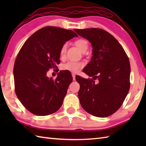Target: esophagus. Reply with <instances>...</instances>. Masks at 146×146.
Wrapping results in <instances>:
<instances>
[{
    "label": "esophagus",
    "instance_id": "esophagus-1",
    "mask_svg": "<svg viewBox=\"0 0 146 146\" xmlns=\"http://www.w3.org/2000/svg\"><path fill=\"white\" fill-rule=\"evenodd\" d=\"M75 74H72V77H73V80H74V81H75Z\"/></svg>",
    "mask_w": 146,
    "mask_h": 146
}]
</instances>
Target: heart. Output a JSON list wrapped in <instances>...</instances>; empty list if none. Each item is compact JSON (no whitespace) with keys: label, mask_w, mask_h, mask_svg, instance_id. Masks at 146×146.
Returning a JSON list of instances; mask_svg holds the SVG:
<instances>
[{"label":"heart","mask_w":146,"mask_h":146,"mask_svg":"<svg viewBox=\"0 0 146 146\" xmlns=\"http://www.w3.org/2000/svg\"><path fill=\"white\" fill-rule=\"evenodd\" d=\"M75 43L76 46L78 48L80 51L83 52L87 51V49L88 48V42L86 40L84 39H79L78 40H76ZM66 44H64L62 46L60 51L61 56H63L65 53H66ZM83 66V64L82 63L71 61L64 64L63 66H62V69H63V70L68 71L72 73H77L78 72Z\"/></svg>","instance_id":"b5f03b06"}]
</instances>
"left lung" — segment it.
<instances>
[{
    "instance_id": "8db88e82",
    "label": "left lung",
    "mask_w": 146,
    "mask_h": 146,
    "mask_svg": "<svg viewBox=\"0 0 146 146\" xmlns=\"http://www.w3.org/2000/svg\"><path fill=\"white\" fill-rule=\"evenodd\" d=\"M74 31L92 46L91 61L83 71L93 79L76 76L80 85L78 94L80 104L92 115L110 116L121 107L129 90V58L117 40L105 31L97 28Z\"/></svg>"
}]
</instances>
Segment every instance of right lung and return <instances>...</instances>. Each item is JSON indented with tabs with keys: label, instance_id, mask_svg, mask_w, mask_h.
<instances>
[{
	"label": "right lung",
	"instance_id": "add662e5",
	"mask_svg": "<svg viewBox=\"0 0 146 146\" xmlns=\"http://www.w3.org/2000/svg\"><path fill=\"white\" fill-rule=\"evenodd\" d=\"M78 37L71 30L48 26L37 31L24 42L14 67L15 92L30 112L45 116L58 111L73 81L71 73L60 71L55 80L46 75L58 68L65 42Z\"/></svg>",
	"mask_w": 146,
	"mask_h": 146
}]
</instances>
